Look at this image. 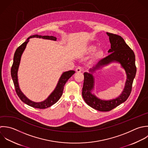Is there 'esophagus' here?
Wrapping results in <instances>:
<instances>
[{
  "instance_id": "34e87169",
  "label": "esophagus",
  "mask_w": 148,
  "mask_h": 148,
  "mask_svg": "<svg viewBox=\"0 0 148 148\" xmlns=\"http://www.w3.org/2000/svg\"><path fill=\"white\" fill-rule=\"evenodd\" d=\"M82 70H83L82 67H77V68L76 69L75 71H76V72H77V73H79V72H81V71H82Z\"/></svg>"
}]
</instances>
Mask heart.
<instances>
[{
  "instance_id": "obj_1",
  "label": "heart",
  "mask_w": 148,
  "mask_h": 148,
  "mask_svg": "<svg viewBox=\"0 0 148 148\" xmlns=\"http://www.w3.org/2000/svg\"><path fill=\"white\" fill-rule=\"evenodd\" d=\"M96 48H97V47L95 45L90 44L86 48L85 52L86 54H90L95 51ZM103 56H104V51L102 49H99L96 50L93 53L91 56L90 63H96L99 60L101 59L103 57Z\"/></svg>"
}]
</instances>
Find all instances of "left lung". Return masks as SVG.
Masks as SVG:
<instances>
[{
  "mask_svg": "<svg viewBox=\"0 0 148 148\" xmlns=\"http://www.w3.org/2000/svg\"><path fill=\"white\" fill-rule=\"evenodd\" d=\"M106 33L109 37L111 43V49L108 51L110 54L90 69L89 73H84L82 92L83 99L88 106L103 112L111 111L126 101L132 92L133 80L137 72L135 64L136 57L133 51L121 36L108 32ZM113 62L120 63L125 70L127 75L125 86L121 95L116 98L109 101L101 100L92 93L94 85V79L92 74L95 71Z\"/></svg>",
  "mask_w": 148,
  "mask_h": 148,
  "instance_id": "1",
  "label": "left lung"
}]
</instances>
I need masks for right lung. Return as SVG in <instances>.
<instances>
[{
	"label": "right lung",
	"mask_w": 148,
	"mask_h": 148,
	"mask_svg": "<svg viewBox=\"0 0 148 148\" xmlns=\"http://www.w3.org/2000/svg\"><path fill=\"white\" fill-rule=\"evenodd\" d=\"M33 37H37V38H40L43 39H47V40H51L53 41H56V37L54 36H40L38 34H35L33 36H31L27 38L25 42H24L23 44H22L15 51L14 56V59H13V64L11 67V77L13 81V83L15 86V91L19 97V99L21 100L22 101H23L24 103L26 104L27 105L32 107L33 108H39V109H45L47 108H48L51 107V106L55 104L61 97L63 91L64 89V86L67 80L75 73V71L74 70H70L68 71L64 72L61 77H60L59 81L57 84V85L54 89V90L51 93V95L48 97V98L41 102H34L30 100H29L27 97H26V96L22 92L21 90L18 81V70L21 61V56L26 47L27 44L28 43L29 39L30 38Z\"/></svg>",
	"instance_id": "obj_1"
}]
</instances>
